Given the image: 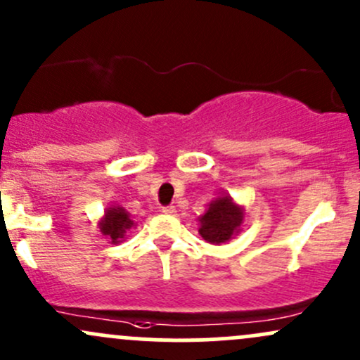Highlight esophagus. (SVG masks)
Segmentation results:
<instances>
[{"mask_svg":"<svg viewBox=\"0 0 360 360\" xmlns=\"http://www.w3.org/2000/svg\"><path fill=\"white\" fill-rule=\"evenodd\" d=\"M176 212H177L176 207H172V205L162 208V213H165V215H176Z\"/></svg>","mask_w":360,"mask_h":360,"instance_id":"obj_1","label":"esophagus"}]
</instances>
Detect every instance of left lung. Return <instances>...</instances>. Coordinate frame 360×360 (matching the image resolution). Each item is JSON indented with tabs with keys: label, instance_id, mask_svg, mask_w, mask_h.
Returning <instances> with one entry per match:
<instances>
[{
	"label": "left lung",
	"instance_id": "1",
	"mask_svg": "<svg viewBox=\"0 0 360 360\" xmlns=\"http://www.w3.org/2000/svg\"><path fill=\"white\" fill-rule=\"evenodd\" d=\"M200 236L210 244H224L240 231L244 208L234 203L231 196H220L208 205V210L200 217Z\"/></svg>",
	"mask_w": 360,
	"mask_h": 360
}]
</instances>
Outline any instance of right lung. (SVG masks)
I'll return each instance as SVG.
<instances>
[{
    "mask_svg": "<svg viewBox=\"0 0 360 360\" xmlns=\"http://www.w3.org/2000/svg\"><path fill=\"white\" fill-rule=\"evenodd\" d=\"M135 225L131 220L129 213L122 207H110L105 210V215L98 222V229H101L102 236H105L110 243L117 244L124 239L126 231Z\"/></svg>",
    "mask_w": 360,
    "mask_h": 360,
    "instance_id": "add662e5",
    "label": "right lung"
}]
</instances>
